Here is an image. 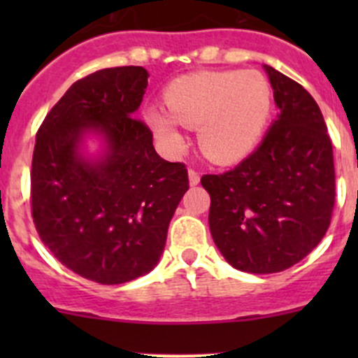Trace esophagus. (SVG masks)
<instances>
[{
	"label": "esophagus",
	"mask_w": 358,
	"mask_h": 358,
	"mask_svg": "<svg viewBox=\"0 0 358 358\" xmlns=\"http://www.w3.org/2000/svg\"><path fill=\"white\" fill-rule=\"evenodd\" d=\"M199 180H201L199 173H197L196 169H189V182H190V185H197V183H199Z\"/></svg>",
	"instance_id": "obj_1"
}]
</instances>
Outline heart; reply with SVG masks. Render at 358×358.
Segmentation results:
<instances>
[{"label": "heart", "mask_w": 358, "mask_h": 358, "mask_svg": "<svg viewBox=\"0 0 358 358\" xmlns=\"http://www.w3.org/2000/svg\"><path fill=\"white\" fill-rule=\"evenodd\" d=\"M166 106L145 115L173 149L183 145L182 124L199 129L202 152L216 162L244 159L262 140L272 112V86L258 71H204L182 76L166 88Z\"/></svg>", "instance_id": "heart-1"}]
</instances>
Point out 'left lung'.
Listing matches in <instances>:
<instances>
[{
  "label": "left lung",
  "mask_w": 358,
  "mask_h": 358,
  "mask_svg": "<svg viewBox=\"0 0 358 358\" xmlns=\"http://www.w3.org/2000/svg\"><path fill=\"white\" fill-rule=\"evenodd\" d=\"M279 115L258 149L223 175H204L209 230L223 258L249 273H275L301 262L329 229L334 159L313 96L265 66Z\"/></svg>",
  "instance_id": "1"
}]
</instances>
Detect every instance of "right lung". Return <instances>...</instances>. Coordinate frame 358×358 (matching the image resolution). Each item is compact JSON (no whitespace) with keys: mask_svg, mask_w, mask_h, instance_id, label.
Wrapping results in <instances>:
<instances>
[{"mask_svg":"<svg viewBox=\"0 0 358 358\" xmlns=\"http://www.w3.org/2000/svg\"><path fill=\"white\" fill-rule=\"evenodd\" d=\"M149 72L102 69L76 81L36 133L31 208L43 244L69 270L99 284L149 273L164 251L176 206L189 190L183 162L164 161L136 119ZM88 134L104 140L82 154Z\"/></svg>","mask_w":358,"mask_h":358,"instance_id":"add662e5","label":"right lung"}]
</instances>
